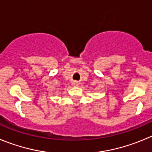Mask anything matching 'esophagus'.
I'll use <instances>...</instances> for the list:
<instances>
[{
	"instance_id": "obj_1",
	"label": "esophagus",
	"mask_w": 152,
	"mask_h": 152,
	"mask_svg": "<svg viewBox=\"0 0 152 152\" xmlns=\"http://www.w3.org/2000/svg\"><path fill=\"white\" fill-rule=\"evenodd\" d=\"M74 85H77V83H75Z\"/></svg>"
}]
</instances>
